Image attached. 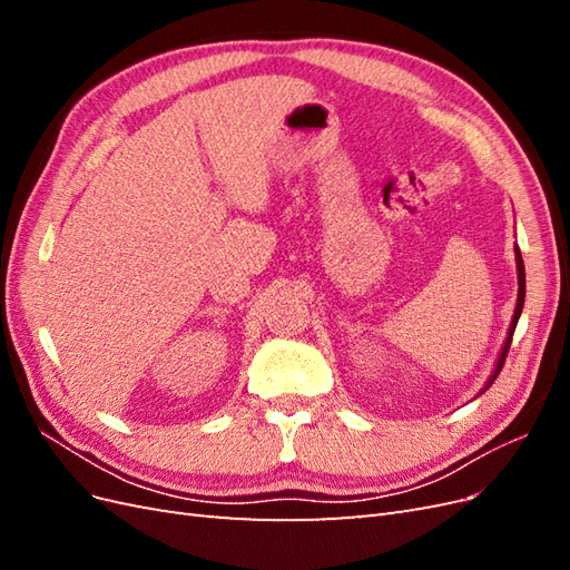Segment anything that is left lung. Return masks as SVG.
Listing matches in <instances>:
<instances>
[{"instance_id":"8db88e82","label":"left lung","mask_w":570,"mask_h":570,"mask_svg":"<svg viewBox=\"0 0 570 570\" xmlns=\"http://www.w3.org/2000/svg\"><path fill=\"white\" fill-rule=\"evenodd\" d=\"M515 268H519V302H515V312H513V321H511V327H509V337H507V342H504V350H502V354H499L497 368H494V373H492V377H490L488 387L497 381L499 371H502V366H504L507 354H509V347H511V340H513L515 323H519V316H521V312H523V302H525V266H523V256H521V249H519V247H515ZM488 387H485V390H488Z\"/></svg>"}]
</instances>
